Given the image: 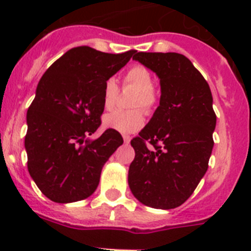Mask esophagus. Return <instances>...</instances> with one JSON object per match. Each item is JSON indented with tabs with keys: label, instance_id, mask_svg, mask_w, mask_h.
Instances as JSON below:
<instances>
[{
	"label": "esophagus",
	"instance_id": "obj_1",
	"mask_svg": "<svg viewBox=\"0 0 251 251\" xmlns=\"http://www.w3.org/2000/svg\"><path fill=\"white\" fill-rule=\"evenodd\" d=\"M123 137H124V141H125V144H128V142H130L131 137L128 136V135H123Z\"/></svg>",
	"mask_w": 251,
	"mask_h": 251
}]
</instances>
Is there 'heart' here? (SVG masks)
<instances>
[{"instance_id":"heart-1","label":"heart","mask_w":251,"mask_h":251,"mask_svg":"<svg viewBox=\"0 0 251 251\" xmlns=\"http://www.w3.org/2000/svg\"><path fill=\"white\" fill-rule=\"evenodd\" d=\"M123 87H132L136 92L131 99L130 105L135 109L114 110L103 116V125L124 134L134 132L145 124L144 111L151 114L160 102V92L152 83V72L141 64L128 67L123 76ZM120 89L114 78L106 80L102 90V105L106 110L114 109L119 100ZM144 110H142V109Z\"/></svg>"}]
</instances>
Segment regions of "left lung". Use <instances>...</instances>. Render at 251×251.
<instances>
[{"label": "left lung", "instance_id": "left-lung-1", "mask_svg": "<svg viewBox=\"0 0 251 251\" xmlns=\"http://www.w3.org/2000/svg\"><path fill=\"white\" fill-rule=\"evenodd\" d=\"M135 60L160 78V106L131 140L135 159L128 185L146 206L184 204L209 168L216 115L209 83L191 61L176 52H137Z\"/></svg>", "mask_w": 251, "mask_h": 251}]
</instances>
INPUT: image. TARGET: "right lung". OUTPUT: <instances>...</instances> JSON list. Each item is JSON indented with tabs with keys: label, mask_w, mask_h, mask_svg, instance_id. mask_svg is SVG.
I'll return each instance as SVG.
<instances>
[{
	"label": "right lung",
	"mask_w": 251,
	"mask_h": 251,
	"mask_svg": "<svg viewBox=\"0 0 251 251\" xmlns=\"http://www.w3.org/2000/svg\"><path fill=\"white\" fill-rule=\"evenodd\" d=\"M135 53H106L87 46L69 50L47 69L27 111V169L45 196L78 201L98 187L102 166L123 136L112 128L90 141L101 125L102 90Z\"/></svg>",
	"instance_id": "right-lung-1"
}]
</instances>
